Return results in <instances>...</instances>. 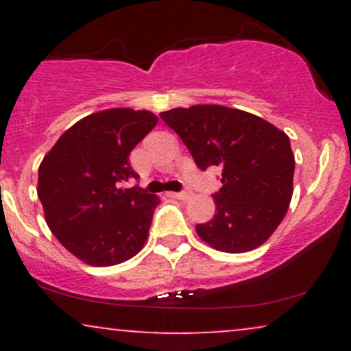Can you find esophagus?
Masks as SVG:
<instances>
[{"mask_svg":"<svg viewBox=\"0 0 351 351\" xmlns=\"http://www.w3.org/2000/svg\"><path fill=\"white\" fill-rule=\"evenodd\" d=\"M171 198H176V199H181V201H188L191 198V195H189L188 191H181V193H170Z\"/></svg>","mask_w":351,"mask_h":351,"instance_id":"obj_1","label":"esophagus"}]
</instances>
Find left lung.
<instances>
[{
	"label": "left lung",
	"mask_w": 351,
	"mask_h": 351,
	"mask_svg": "<svg viewBox=\"0 0 351 351\" xmlns=\"http://www.w3.org/2000/svg\"><path fill=\"white\" fill-rule=\"evenodd\" d=\"M160 117L186 145L201 170L221 168L216 215L196 232L223 252L264 244L284 219L293 193L295 158L284 132L249 112L223 106L171 108Z\"/></svg>",
	"instance_id": "1"
}]
</instances>
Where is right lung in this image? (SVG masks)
Wrapping results in <instances>:
<instances>
[{
    "label": "right lung",
    "mask_w": 351,
    "mask_h": 351,
    "mask_svg": "<svg viewBox=\"0 0 351 351\" xmlns=\"http://www.w3.org/2000/svg\"><path fill=\"white\" fill-rule=\"evenodd\" d=\"M156 122L155 114L134 108L87 115L39 165L38 196L47 226L82 263L107 267L143 247L160 199L120 184L138 178L128 155Z\"/></svg>",
    "instance_id": "right-lung-1"
}]
</instances>
